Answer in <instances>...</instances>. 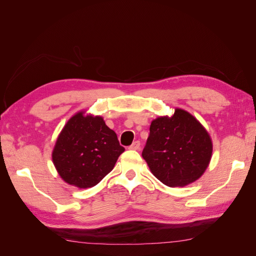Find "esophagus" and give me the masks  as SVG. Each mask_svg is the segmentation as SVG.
<instances>
[{"label": "esophagus", "mask_w": 256, "mask_h": 256, "mask_svg": "<svg viewBox=\"0 0 256 256\" xmlns=\"http://www.w3.org/2000/svg\"><path fill=\"white\" fill-rule=\"evenodd\" d=\"M129 148L132 150H138V148H140V142H138V141H134L132 144H131V145L129 146Z\"/></svg>", "instance_id": "1"}]
</instances>
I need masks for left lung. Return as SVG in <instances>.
I'll use <instances>...</instances> for the list:
<instances>
[{
    "mask_svg": "<svg viewBox=\"0 0 256 256\" xmlns=\"http://www.w3.org/2000/svg\"><path fill=\"white\" fill-rule=\"evenodd\" d=\"M212 142L189 112L175 109L150 124L142 157L152 173L168 187H184L203 175L212 159Z\"/></svg>",
    "mask_w": 256,
    "mask_h": 256,
    "instance_id": "obj_1",
    "label": "left lung"
}]
</instances>
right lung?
Returning a JSON list of instances; mask_svg holds the SVG:
<instances>
[{
	"mask_svg": "<svg viewBox=\"0 0 256 256\" xmlns=\"http://www.w3.org/2000/svg\"><path fill=\"white\" fill-rule=\"evenodd\" d=\"M78 112L67 122L52 152L60 176L80 189L96 186L125 150L102 116Z\"/></svg>",
	"mask_w": 256,
	"mask_h": 256,
	"instance_id": "right-lung-1",
	"label": "right lung"
}]
</instances>
